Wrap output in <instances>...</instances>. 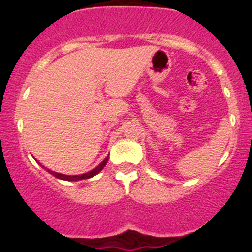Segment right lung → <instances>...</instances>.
<instances>
[{"label": "right lung", "instance_id": "add662e5", "mask_svg": "<svg viewBox=\"0 0 252 252\" xmlns=\"http://www.w3.org/2000/svg\"><path fill=\"white\" fill-rule=\"evenodd\" d=\"M108 162V156L106 157L105 159H103L102 162H101L100 164H98L96 168H94L93 171L88 172V173H84V174H79V175H65V174H61V173H56V172H52L50 171V169H47L48 172H50L51 174L55 175L56 178H58V179H62V180H68V182H77V180H81V179H89V178H93L94 175L98 174L103 169V167L107 164Z\"/></svg>", "mask_w": 252, "mask_h": 252}]
</instances>
